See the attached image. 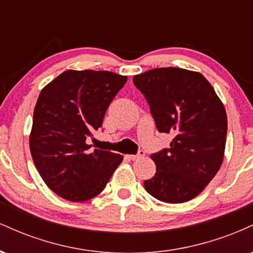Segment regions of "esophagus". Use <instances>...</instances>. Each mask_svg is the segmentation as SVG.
<instances>
[{
	"label": "esophagus",
	"mask_w": 253,
	"mask_h": 253,
	"mask_svg": "<svg viewBox=\"0 0 253 253\" xmlns=\"http://www.w3.org/2000/svg\"><path fill=\"white\" fill-rule=\"evenodd\" d=\"M144 156H145V152H144V151H140V152H139L138 155H128V156H127V158L130 159V161H136V159L143 158Z\"/></svg>",
	"instance_id": "esophagus-1"
}]
</instances>
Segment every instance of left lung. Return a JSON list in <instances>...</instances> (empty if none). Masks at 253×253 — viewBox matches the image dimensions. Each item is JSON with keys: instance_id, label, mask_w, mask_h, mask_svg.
<instances>
[{"instance_id": "left-lung-1", "label": "left lung", "mask_w": 253, "mask_h": 253, "mask_svg": "<svg viewBox=\"0 0 253 253\" xmlns=\"http://www.w3.org/2000/svg\"><path fill=\"white\" fill-rule=\"evenodd\" d=\"M146 97L159 132L173 135L169 149L151 155L156 173L147 193L168 203L187 202L207 187L225 155L227 115L211 84L200 72L152 69L133 76Z\"/></svg>"}]
</instances>
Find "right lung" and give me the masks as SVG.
Instances as JSON below:
<instances>
[{
    "mask_svg": "<svg viewBox=\"0 0 253 253\" xmlns=\"http://www.w3.org/2000/svg\"><path fill=\"white\" fill-rule=\"evenodd\" d=\"M127 77L110 71L66 70L38 97L30 134L34 165L50 189L84 202L106 187L124 156L95 149L86 140L102 126L109 103Z\"/></svg>",
    "mask_w": 253,
    "mask_h": 253,
    "instance_id": "add662e5",
    "label": "right lung"
}]
</instances>
